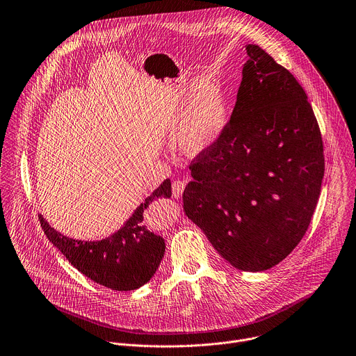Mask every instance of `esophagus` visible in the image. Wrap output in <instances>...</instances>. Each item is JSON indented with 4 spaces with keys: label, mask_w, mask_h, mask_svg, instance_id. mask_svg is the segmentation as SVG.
<instances>
[{
    "label": "esophagus",
    "mask_w": 356,
    "mask_h": 356,
    "mask_svg": "<svg viewBox=\"0 0 356 356\" xmlns=\"http://www.w3.org/2000/svg\"><path fill=\"white\" fill-rule=\"evenodd\" d=\"M184 188H186V181L177 180V181H173V184H172V193H173V195H175L176 198L181 197Z\"/></svg>",
    "instance_id": "esophagus-1"
}]
</instances>
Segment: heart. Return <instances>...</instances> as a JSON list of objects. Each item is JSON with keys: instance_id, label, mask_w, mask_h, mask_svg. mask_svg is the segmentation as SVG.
Instances as JSON below:
<instances>
[{"instance_id": "b5f03b06", "label": "heart", "mask_w": 356, "mask_h": 356, "mask_svg": "<svg viewBox=\"0 0 356 356\" xmlns=\"http://www.w3.org/2000/svg\"><path fill=\"white\" fill-rule=\"evenodd\" d=\"M181 116L176 141L180 151L191 158L211 151L225 134L230 119L229 97L219 84H202L197 87L188 101L180 108Z\"/></svg>"}]
</instances>
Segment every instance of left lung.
<instances>
[{"label": "left lung", "mask_w": 356, "mask_h": 356, "mask_svg": "<svg viewBox=\"0 0 356 356\" xmlns=\"http://www.w3.org/2000/svg\"><path fill=\"white\" fill-rule=\"evenodd\" d=\"M248 60L219 143L197 156L184 212L244 272L282 262L309 227L325 175L323 141L296 77L261 47Z\"/></svg>", "instance_id": "1"}]
</instances>
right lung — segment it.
I'll return each instance as SVG.
<instances>
[{"instance_id":"add662e5","label":"right lung","mask_w":356,"mask_h":356,"mask_svg":"<svg viewBox=\"0 0 356 356\" xmlns=\"http://www.w3.org/2000/svg\"><path fill=\"white\" fill-rule=\"evenodd\" d=\"M170 195L172 184L166 179L119 230L102 240L70 238L49 226L41 215L40 223L54 247L84 276L116 291H131L154 277L165 254V240L145 227L144 211L155 200Z\"/></svg>"}]
</instances>
